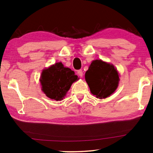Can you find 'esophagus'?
Returning <instances> with one entry per match:
<instances>
[{
  "label": "esophagus",
  "mask_w": 153,
  "mask_h": 153,
  "mask_svg": "<svg viewBox=\"0 0 153 153\" xmlns=\"http://www.w3.org/2000/svg\"><path fill=\"white\" fill-rule=\"evenodd\" d=\"M77 74H78V76L82 77L83 76V71L81 70H79L77 71Z\"/></svg>",
  "instance_id": "esophagus-1"
}]
</instances>
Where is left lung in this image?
I'll list each match as a JSON object with an SVG mask.
<instances>
[{
    "mask_svg": "<svg viewBox=\"0 0 153 153\" xmlns=\"http://www.w3.org/2000/svg\"><path fill=\"white\" fill-rule=\"evenodd\" d=\"M85 79L91 93L100 99H104L114 93L120 81L114 66L102 60L91 62L85 74Z\"/></svg>",
    "mask_w": 153,
    "mask_h": 153,
    "instance_id": "obj_1",
    "label": "left lung"
}]
</instances>
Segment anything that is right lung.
I'll list each match as a JSON object with an SVG mask.
<instances>
[{"mask_svg":"<svg viewBox=\"0 0 153 153\" xmlns=\"http://www.w3.org/2000/svg\"><path fill=\"white\" fill-rule=\"evenodd\" d=\"M78 79L74 72L65 68L62 62H56L42 72V91L50 99L60 101L66 95L71 85Z\"/></svg>","mask_w":153,"mask_h":153,"instance_id":"add662e5","label":"right lung"}]
</instances>
